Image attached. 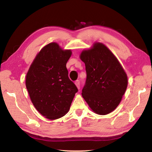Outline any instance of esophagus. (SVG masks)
<instances>
[{
  "label": "esophagus",
  "mask_w": 152,
  "mask_h": 152,
  "mask_svg": "<svg viewBox=\"0 0 152 152\" xmlns=\"http://www.w3.org/2000/svg\"><path fill=\"white\" fill-rule=\"evenodd\" d=\"M75 84L76 86H77V88H78V89H80V82L79 80H76L75 82Z\"/></svg>",
  "instance_id": "34e87169"
}]
</instances>
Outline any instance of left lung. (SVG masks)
I'll use <instances>...</instances> for the list:
<instances>
[{
    "instance_id": "8db88e82",
    "label": "left lung",
    "mask_w": 152,
    "mask_h": 152,
    "mask_svg": "<svg viewBox=\"0 0 152 152\" xmlns=\"http://www.w3.org/2000/svg\"><path fill=\"white\" fill-rule=\"evenodd\" d=\"M80 58L86 66V80L82 96L92 111L104 115L113 111L127 87V74L119 60L103 43L96 42L83 50Z\"/></svg>"
}]
</instances>
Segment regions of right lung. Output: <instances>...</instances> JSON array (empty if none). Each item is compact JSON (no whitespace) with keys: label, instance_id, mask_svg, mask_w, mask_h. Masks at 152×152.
Wrapping results in <instances>:
<instances>
[{"label":"right lung","instance_id":"obj_1","mask_svg":"<svg viewBox=\"0 0 152 152\" xmlns=\"http://www.w3.org/2000/svg\"><path fill=\"white\" fill-rule=\"evenodd\" d=\"M71 55L70 50H63L57 43H49L37 53L27 73L25 85L31 101L48 119L64 116L78 92L66 68Z\"/></svg>","mask_w":152,"mask_h":152}]
</instances>
